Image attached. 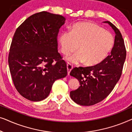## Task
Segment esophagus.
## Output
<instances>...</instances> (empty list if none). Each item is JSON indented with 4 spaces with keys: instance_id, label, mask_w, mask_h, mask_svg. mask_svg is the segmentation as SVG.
<instances>
[{
    "instance_id": "1",
    "label": "esophagus",
    "mask_w": 132,
    "mask_h": 132,
    "mask_svg": "<svg viewBox=\"0 0 132 132\" xmlns=\"http://www.w3.org/2000/svg\"><path fill=\"white\" fill-rule=\"evenodd\" d=\"M67 71H68V74L69 75L70 71H71V70L73 69V65L70 64L69 62H67Z\"/></svg>"
}]
</instances>
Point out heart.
Instances as JSON below:
<instances>
[{
	"label": "heart",
	"mask_w": 132,
	"mask_h": 132,
	"mask_svg": "<svg viewBox=\"0 0 132 132\" xmlns=\"http://www.w3.org/2000/svg\"><path fill=\"white\" fill-rule=\"evenodd\" d=\"M59 41L61 52L65 55L78 50L68 57V61L75 64L84 62L85 65L93 66L104 60L111 51L113 38L110 32L98 25L78 22L71 26V31H63Z\"/></svg>",
	"instance_id": "b5f03b06"
}]
</instances>
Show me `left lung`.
I'll list each match as a JSON object with an SVG mask.
<instances>
[{
  "label": "left lung",
  "mask_w": 132,
  "mask_h": 132,
  "mask_svg": "<svg viewBox=\"0 0 132 132\" xmlns=\"http://www.w3.org/2000/svg\"><path fill=\"white\" fill-rule=\"evenodd\" d=\"M115 31V41L111 54L94 66L73 68L70 75L80 82L78 89L70 92L74 102L81 106H92L103 100L111 93L122 74L126 49L118 29L109 21H104Z\"/></svg>",
  "instance_id": "obj_1"
}]
</instances>
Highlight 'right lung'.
Instances as JSON below:
<instances>
[{"label": "right lung", "mask_w": 132, "mask_h": 132, "mask_svg": "<svg viewBox=\"0 0 132 132\" xmlns=\"http://www.w3.org/2000/svg\"><path fill=\"white\" fill-rule=\"evenodd\" d=\"M65 18L47 11L30 15L16 29L8 64L16 89L33 102L48 97L53 83L67 75V64L57 52V35Z\"/></svg>", "instance_id": "1"}]
</instances>
